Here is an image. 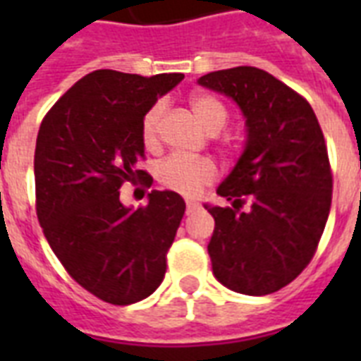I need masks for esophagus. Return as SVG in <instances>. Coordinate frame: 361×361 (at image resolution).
Here are the masks:
<instances>
[{
  "instance_id": "obj_1",
  "label": "esophagus",
  "mask_w": 361,
  "mask_h": 361,
  "mask_svg": "<svg viewBox=\"0 0 361 361\" xmlns=\"http://www.w3.org/2000/svg\"><path fill=\"white\" fill-rule=\"evenodd\" d=\"M185 206H187V214H191V212H195V209L198 208V202H195V200H187Z\"/></svg>"
}]
</instances>
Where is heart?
Listing matches in <instances>:
<instances>
[{
    "instance_id": "heart-1",
    "label": "heart",
    "mask_w": 361,
    "mask_h": 361,
    "mask_svg": "<svg viewBox=\"0 0 361 361\" xmlns=\"http://www.w3.org/2000/svg\"><path fill=\"white\" fill-rule=\"evenodd\" d=\"M192 114L197 116L204 129L208 133H219L226 125L228 112L226 106L219 99L212 97L208 93H195L189 99ZM164 106L163 103H155L147 109L142 118L140 136L142 144L147 149H155L159 146V130L163 120ZM217 169L212 159L206 157H183V155H170L159 164L157 180L166 189L181 192L185 197H195L202 187L215 180Z\"/></svg>"
}]
</instances>
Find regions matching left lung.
<instances>
[{
  "label": "left lung",
  "instance_id": "obj_1",
  "mask_svg": "<svg viewBox=\"0 0 361 361\" xmlns=\"http://www.w3.org/2000/svg\"><path fill=\"white\" fill-rule=\"evenodd\" d=\"M245 116L247 144L217 192L232 206H206L215 219L208 252L219 283L266 296L307 268L330 215L334 176L311 104L257 67L200 76Z\"/></svg>",
  "mask_w": 361,
  "mask_h": 361
}]
</instances>
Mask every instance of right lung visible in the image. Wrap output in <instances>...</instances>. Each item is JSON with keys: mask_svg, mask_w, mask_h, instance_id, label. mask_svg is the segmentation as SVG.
I'll use <instances>...</instances> for the list:
<instances>
[{"mask_svg": "<svg viewBox=\"0 0 361 361\" xmlns=\"http://www.w3.org/2000/svg\"><path fill=\"white\" fill-rule=\"evenodd\" d=\"M181 73L140 76L99 69L48 110L35 146V208L44 238L73 279L112 305L155 292L185 214L174 191H152L138 209L120 202L123 183L152 185L140 123Z\"/></svg>", "mask_w": 361, "mask_h": 361, "instance_id": "obj_1", "label": "right lung"}]
</instances>
